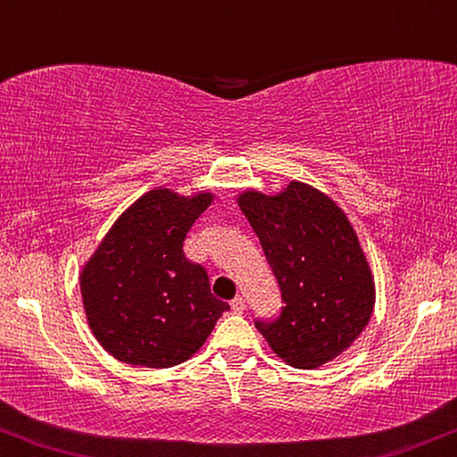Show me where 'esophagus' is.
<instances>
[{"label":"esophagus","mask_w":457,"mask_h":457,"mask_svg":"<svg viewBox=\"0 0 457 457\" xmlns=\"http://www.w3.org/2000/svg\"><path fill=\"white\" fill-rule=\"evenodd\" d=\"M230 308H233V312H243L245 311L243 296H237V298L230 300Z\"/></svg>","instance_id":"34e87169"}]
</instances>
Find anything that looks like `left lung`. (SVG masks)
Segmentation results:
<instances>
[{
    "instance_id": "left-lung-1",
    "label": "left lung",
    "mask_w": 457,
    "mask_h": 457,
    "mask_svg": "<svg viewBox=\"0 0 457 457\" xmlns=\"http://www.w3.org/2000/svg\"><path fill=\"white\" fill-rule=\"evenodd\" d=\"M237 204L259 237L282 292V314L257 320L279 360L317 370L368 327L374 273L347 214L320 189L292 179L276 194L247 187Z\"/></svg>"
}]
</instances>
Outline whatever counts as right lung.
<instances>
[{
	"label": "right lung",
	"instance_id": "add662e5",
	"mask_svg": "<svg viewBox=\"0 0 457 457\" xmlns=\"http://www.w3.org/2000/svg\"><path fill=\"white\" fill-rule=\"evenodd\" d=\"M214 194L155 187L112 224L79 273L83 311L100 345L118 361L171 368L198 351L227 302L212 296L206 270L184 253L187 230Z\"/></svg>",
	"mask_w": 457,
	"mask_h": 457
}]
</instances>
